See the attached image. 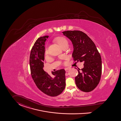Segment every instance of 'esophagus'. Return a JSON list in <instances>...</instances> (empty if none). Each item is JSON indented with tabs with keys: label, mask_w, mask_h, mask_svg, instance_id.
Segmentation results:
<instances>
[{
	"label": "esophagus",
	"mask_w": 121,
	"mask_h": 121,
	"mask_svg": "<svg viewBox=\"0 0 121 121\" xmlns=\"http://www.w3.org/2000/svg\"><path fill=\"white\" fill-rule=\"evenodd\" d=\"M70 69V67H65V71L67 72V70H69V69Z\"/></svg>",
	"instance_id": "esophagus-1"
}]
</instances>
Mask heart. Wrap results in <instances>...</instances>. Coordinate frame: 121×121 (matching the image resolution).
<instances>
[{
    "mask_svg": "<svg viewBox=\"0 0 121 121\" xmlns=\"http://www.w3.org/2000/svg\"><path fill=\"white\" fill-rule=\"evenodd\" d=\"M54 41L58 43L61 47H62L63 45L66 44H67V41L66 39L62 37H56L54 39ZM48 53V49L47 48L45 49V55H47Z\"/></svg>",
    "mask_w": 121,
    "mask_h": 121,
    "instance_id": "1",
    "label": "heart"
}]
</instances>
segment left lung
Masks as SVG:
<instances>
[{
	"label": "left lung",
	"mask_w": 121,
	"mask_h": 121,
	"mask_svg": "<svg viewBox=\"0 0 121 121\" xmlns=\"http://www.w3.org/2000/svg\"><path fill=\"white\" fill-rule=\"evenodd\" d=\"M63 35L71 41L73 47V58L75 61L84 62V67L77 70L75 83L82 91L89 92L96 87L102 72L101 56L96 47L89 36L80 31H67Z\"/></svg>",
	"instance_id": "8db88e82"
}]
</instances>
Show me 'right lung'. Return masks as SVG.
Returning a JSON list of instances; mask_svg holds the SVG:
<instances>
[{
    "label": "right lung",
    "instance_id": "obj_1",
    "mask_svg": "<svg viewBox=\"0 0 121 121\" xmlns=\"http://www.w3.org/2000/svg\"><path fill=\"white\" fill-rule=\"evenodd\" d=\"M48 36L39 38L32 47L30 56V66L32 79L37 87L50 96L60 95L65 87L64 69L52 72L49 75L43 70L45 42Z\"/></svg>",
    "mask_w": 121,
    "mask_h": 121
}]
</instances>
